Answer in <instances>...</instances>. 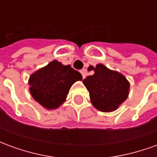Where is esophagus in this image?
I'll return each instance as SVG.
<instances>
[{"label":"esophagus","mask_w":157,"mask_h":157,"mask_svg":"<svg viewBox=\"0 0 157 157\" xmlns=\"http://www.w3.org/2000/svg\"><path fill=\"white\" fill-rule=\"evenodd\" d=\"M81 73H82V77H83V79H84L86 78V75H87V71H86V69H82V71H81Z\"/></svg>","instance_id":"34e87169"}]
</instances>
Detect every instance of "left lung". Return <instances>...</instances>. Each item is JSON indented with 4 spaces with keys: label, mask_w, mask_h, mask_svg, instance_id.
I'll use <instances>...</instances> for the list:
<instances>
[{
    "label": "left lung",
    "mask_w": 157,
    "mask_h": 157,
    "mask_svg": "<svg viewBox=\"0 0 157 157\" xmlns=\"http://www.w3.org/2000/svg\"><path fill=\"white\" fill-rule=\"evenodd\" d=\"M88 70L94 71V74L84 79L83 84L88 90L92 105L101 112L116 110L128 98V80L102 64H98L96 67L90 65Z\"/></svg>",
    "instance_id": "1"
}]
</instances>
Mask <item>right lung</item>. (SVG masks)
Here are the masks:
<instances>
[{
  "instance_id": "add662e5",
  "label": "right lung",
  "mask_w": 157,
  "mask_h": 157,
  "mask_svg": "<svg viewBox=\"0 0 157 157\" xmlns=\"http://www.w3.org/2000/svg\"><path fill=\"white\" fill-rule=\"evenodd\" d=\"M82 80L80 72L55 59L30 75L29 91L44 108L55 109L65 102L71 86Z\"/></svg>"
}]
</instances>
